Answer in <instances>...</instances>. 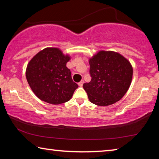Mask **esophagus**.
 Returning <instances> with one entry per match:
<instances>
[{
  "label": "esophagus",
  "mask_w": 159,
  "mask_h": 159,
  "mask_svg": "<svg viewBox=\"0 0 159 159\" xmlns=\"http://www.w3.org/2000/svg\"><path fill=\"white\" fill-rule=\"evenodd\" d=\"M83 83H84V80H81V81H80L79 83H78V84H79V85L80 86V87H82L83 85Z\"/></svg>",
  "instance_id": "esophagus-1"
}]
</instances>
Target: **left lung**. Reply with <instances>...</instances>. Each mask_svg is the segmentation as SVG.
Returning a JSON list of instances; mask_svg holds the SVG:
<instances>
[{"label":"left lung","mask_w":159,"mask_h":159,"mask_svg":"<svg viewBox=\"0 0 159 159\" xmlns=\"http://www.w3.org/2000/svg\"><path fill=\"white\" fill-rule=\"evenodd\" d=\"M89 83L83 84L90 102L101 107L119 101L130 88L133 66L129 60L114 51L99 50L89 59Z\"/></svg>","instance_id":"8db88e82"}]
</instances>
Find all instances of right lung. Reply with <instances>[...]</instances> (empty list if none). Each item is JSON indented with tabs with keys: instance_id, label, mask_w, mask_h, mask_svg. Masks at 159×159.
Returning a JSON list of instances; mask_svg holds the SVG:
<instances>
[{
	"instance_id": "right-lung-1",
	"label": "right lung",
	"mask_w": 159,
	"mask_h": 159,
	"mask_svg": "<svg viewBox=\"0 0 159 159\" xmlns=\"http://www.w3.org/2000/svg\"><path fill=\"white\" fill-rule=\"evenodd\" d=\"M71 57L58 48H46L29 61L26 77L32 91L41 100L60 104L72 98L79 87L71 79L66 63Z\"/></svg>"
}]
</instances>
